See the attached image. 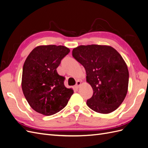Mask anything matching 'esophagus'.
Instances as JSON below:
<instances>
[{
  "instance_id": "34e87169",
  "label": "esophagus",
  "mask_w": 148,
  "mask_h": 148,
  "mask_svg": "<svg viewBox=\"0 0 148 148\" xmlns=\"http://www.w3.org/2000/svg\"><path fill=\"white\" fill-rule=\"evenodd\" d=\"M81 85V82L79 81V80H78V81L76 82V84H75V88H78L79 86Z\"/></svg>"
}]
</instances>
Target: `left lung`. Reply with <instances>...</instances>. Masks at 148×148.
Returning <instances> with one entry per match:
<instances>
[{
	"instance_id": "1",
	"label": "left lung",
	"mask_w": 148,
	"mask_h": 148,
	"mask_svg": "<svg viewBox=\"0 0 148 148\" xmlns=\"http://www.w3.org/2000/svg\"><path fill=\"white\" fill-rule=\"evenodd\" d=\"M72 56L85 69L93 89L87 106L101 114L117 109L127 95L129 73L122 57L109 46L92 44L74 48Z\"/></svg>"
}]
</instances>
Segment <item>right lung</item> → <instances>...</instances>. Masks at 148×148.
<instances>
[{
  "instance_id": "right-lung-1",
  "label": "right lung",
  "mask_w": 148,
  "mask_h": 148,
  "mask_svg": "<svg viewBox=\"0 0 148 148\" xmlns=\"http://www.w3.org/2000/svg\"><path fill=\"white\" fill-rule=\"evenodd\" d=\"M70 52L63 46L35 47L23 67L21 87L28 104L37 112L51 115L66 106L73 94L64 85L65 77L57 72L61 60Z\"/></svg>"
}]
</instances>
